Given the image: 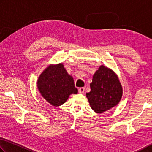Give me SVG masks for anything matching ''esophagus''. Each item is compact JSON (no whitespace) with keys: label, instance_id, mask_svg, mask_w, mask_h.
Returning <instances> with one entry per match:
<instances>
[{"label":"esophagus","instance_id":"esophagus-1","mask_svg":"<svg viewBox=\"0 0 152 152\" xmlns=\"http://www.w3.org/2000/svg\"><path fill=\"white\" fill-rule=\"evenodd\" d=\"M79 94H83V93L85 92V88L84 87H80V88L79 89Z\"/></svg>","mask_w":152,"mask_h":152}]
</instances>
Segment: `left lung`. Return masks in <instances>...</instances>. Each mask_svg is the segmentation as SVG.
I'll return each instance as SVG.
<instances>
[{"label": "left lung", "instance_id": "1", "mask_svg": "<svg viewBox=\"0 0 152 152\" xmlns=\"http://www.w3.org/2000/svg\"><path fill=\"white\" fill-rule=\"evenodd\" d=\"M90 87L91 91L86 94V97L90 107L97 113H102L116 106L123 94L118 75L103 65L93 76Z\"/></svg>", "mask_w": 152, "mask_h": 152}]
</instances>
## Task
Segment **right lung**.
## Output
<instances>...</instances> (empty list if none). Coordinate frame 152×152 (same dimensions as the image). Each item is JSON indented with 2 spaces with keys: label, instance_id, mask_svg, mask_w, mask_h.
Segmentation results:
<instances>
[{
  "label": "right lung",
  "instance_id": "obj_1",
  "mask_svg": "<svg viewBox=\"0 0 152 152\" xmlns=\"http://www.w3.org/2000/svg\"><path fill=\"white\" fill-rule=\"evenodd\" d=\"M37 89L42 98L54 107L65 103L71 94H77L74 80L62 63L50 64L42 72L37 82Z\"/></svg>",
  "mask_w": 152,
  "mask_h": 152
}]
</instances>
